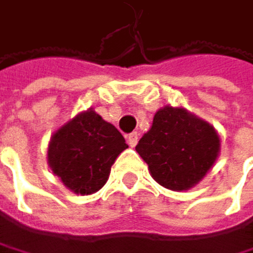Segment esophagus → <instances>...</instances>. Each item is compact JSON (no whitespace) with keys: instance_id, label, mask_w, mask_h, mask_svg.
<instances>
[{"instance_id":"obj_1","label":"esophagus","mask_w":253,"mask_h":253,"mask_svg":"<svg viewBox=\"0 0 253 253\" xmlns=\"http://www.w3.org/2000/svg\"><path fill=\"white\" fill-rule=\"evenodd\" d=\"M138 139H139L138 132H132V133H129V135H127V142H129L130 147H135V145L138 144Z\"/></svg>"}]
</instances>
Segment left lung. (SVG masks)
<instances>
[{"label":"left lung","instance_id":"left-lung-1","mask_svg":"<svg viewBox=\"0 0 253 253\" xmlns=\"http://www.w3.org/2000/svg\"><path fill=\"white\" fill-rule=\"evenodd\" d=\"M135 149L158 183L182 191L196 185L212 167L220 139L207 121L167 106L155 114L150 130Z\"/></svg>","mask_w":253,"mask_h":253}]
</instances>
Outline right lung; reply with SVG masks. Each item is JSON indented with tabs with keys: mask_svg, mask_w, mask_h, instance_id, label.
Here are the masks:
<instances>
[{
	"mask_svg": "<svg viewBox=\"0 0 253 253\" xmlns=\"http://www.w3.org/2000/svg\"><path fill=\"white\" fill-rule=\"evenodd\" d=\"M124 149L127 144L115 126L88 111L51 136L48 164L70 190L92 194L106 183L112 164Z\"/></svg>",
	"mask_w": 253,
	"mask_h": 253,
	"instance_id": "right-lung-1",
	"label": "right lung"
}]
</instances>
